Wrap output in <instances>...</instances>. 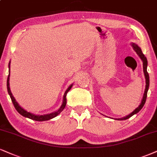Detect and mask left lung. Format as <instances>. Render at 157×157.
Returning a JSON list of instances; mask_svg holds the SVG:
<instances>
[{"instance_id":"left-lung-1","label":"left lung","mask_w":157,"mask_h":157,"mask_svg":"<svg viewBox=\"0 0 157 157\" xmlns=\"http://www.w3.org/2000/svg\"><path fill=\"white\" fill-rule=\"evenodd\" d=\"M132 46H133V48H134L135 51L136 52V53L138 54L139 57H140V59H142L143 64H144V75H145V78H146V89H145V92H144V98H143V100H142V101H141L140 105H139L138 107L136 109H135V111L132 112V113H131L130 114H129V115L127 116V117H125L124 118H121V119H119L118 120H125V119H129V118L132 117L134 114L138 113V112L140 111L141 109H142V108L144 107L145 102H146V98H147V92H148V87H149V75H148V72H147V65H148V62H147L146 57H145V55H144V54H143V52H142V51H141L140 48H139L138 46L136 45V44H132Z\"/></svg>"}]
</instances>
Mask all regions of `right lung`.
I'll list each match as a JSON object with an SVG mask.
<instances>
[{"label": "right lung", "instance_id": "add662e5", "mask_svg": "<svg viewBox=\"0 0 157 157\" xmlns=\"http://www.w3.org/2000/svg\"><path fill=\"white\" fill-rule=\"evenodd\" d=\"M9 67H10V63L9 64ZM9 75H10V73H9V76H8L7 78V90L8 92H9V95H10V98L11 99V101H12L13 106H14L15 109L17 110V111L19 112V114L23 116V117L29 118V119H32V120H35V121H47V120H49L51 119H53L55 117H57L58 114H59L62 112V111L65 108V105H66V102H67V99H66V95L67 93L68 92V91L71 90V87H72L73 85H71L67 90L65 91V94H64V98H63V105H61V107L59 108V109L58 111L54 112V113H50V114H46V115H40V116H37V115H35L33 113H30V112H28L25 110L23 109L22 107L19 105V104L17 103V102L16 101V100L14 99L13 98L12 94H11V90H10V87H9Z\"/></svg>", "mask_w": 157, "mask_h": 157}]
</instances>
